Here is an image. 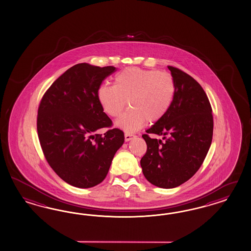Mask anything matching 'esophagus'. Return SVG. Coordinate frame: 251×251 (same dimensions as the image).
Returning a JSON list of instances; mask_svg holds the SVG:
<instances>
[{"instance_id":"obj_1","label":"esophagus","mask_w":251,"mask_h":251,"mask_svg":"<svg viewBox=\"0 0 251 251\" xmlns=\"http://www.w3.org/2000/svg\"><path fill=\"white\" fill-rule=\"evenodd\" d=\"M134 135H132V134H129V133H126L125 134V140L127 142V141H130L132 138H134Z\"/></svg>"}]
</instances>
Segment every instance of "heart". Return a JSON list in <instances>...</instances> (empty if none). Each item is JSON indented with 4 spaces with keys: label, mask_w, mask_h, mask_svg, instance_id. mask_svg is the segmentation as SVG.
Instances as JSON below:
<instances>
[{
    "label": "heart",
    "mask_w": 251,
    "mask_h": 251,
    "mask_svg": "<svg viewBox=\"0 0 251 251\" xmlns=\"http://www.w3.org/2000/svg\"><path fill=\"white\" fill-rule=\"evenodd\" d=\"M175 84L168 72L131 67L119 72L115 86L100 85L97 98L111 117L121 115L128 100L130 109L115 122L126 133L136 132L147 122H158L172 105Z\"/></svg>",
    "instance_id": "obj_1"
}]
</instances>
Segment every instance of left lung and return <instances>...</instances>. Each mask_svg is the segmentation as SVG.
<instances>
[{"label": "left lung", "mask_w": 251, "mask_h": 251, "mask_svg": "<svg viewBox=\"0 0 251 251\" xmlns=\"http://www.w3.org/2000/svg\"><path fill=\"white\" fill-rule=\"evenodd\" d=\"M175 94L167 114L144 134L147 152L140 160L144 176L155 186L175 188L200 169L212 143L214 120L207 95L189 74L168 66ZM150 134L162 135L164 142Z\"/></svg>", "instance_id": "obj_1"}]
</instances>
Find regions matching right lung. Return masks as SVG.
<instances>
[{"mask_svg": "<svg viewBox=\"0 0 251 251\" xmlns=\"http://www.w3.org/2000/svg\"><path fill=\"white\" fill-rule=\"evenodd\" d=\"M113 66L74 65L58 77L44 94L37 111V134L44 156L52 170L67 183L91 188L107 175L116 151L122 147V130L97 98L102 80L115 72Z\"/></svg>", "mask_w": 251, "mask_h": 251, "instance_id": "add662e5", "label": "right lung"}]
</instances>
